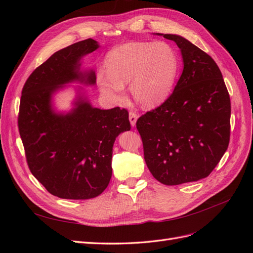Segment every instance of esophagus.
I'll use <instances>...</instances> for the list:
<instances>
[{"instance_id": "esophagus-1", "label": "esophagus", "mask_w": 253, "mask_h": 253, "mask_svg": "<svg viewBox=\"0 0 253 253\" xmlns=\"http://www.w3.org/2000/svg\"><path fill=\"white\" fill-rule=\"evenodd\" d=\"M137 118H138V115H137L135 112H129L128 119H129V122H131V126H135Z\"/></svg>"}]
</instances>
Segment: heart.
<instances>
[{"instance_id":"obj_1","label":"heart","mask_w":253,"mask_h":253,"mask_svg":"<svg viewBox=\"0 0 253 253\" xmlns=\"http://www.w3.org/2000/svg\"><path fill=\"white\" fill-rule=\"evenodd\" d=\"M105 66L108 72H97V83L104 95L122 101L125 84L131 83L136 101L152 108L171 94L179 71V57L166 42H129L111 49Z\"/></svg>"}]
</instances>
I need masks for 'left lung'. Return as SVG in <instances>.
Instances as JSON below:
<instances>
[{
    "instance_id": "left-lung-1",
    "label": "left lung",
    "mask_w": 253,
    "mask_h": 253,
    "mask_svg": "<svg viewBox=\"0 0 253 253\" xmlns=\"http://www.w3.org/2000/svg\"><path fill=\"white\" fill-rule=\"evenodd\" d=\"M183 70L171 96L136 122L150 172L167 186L209 176L230 140V97L217 64L177 35Z\"/></svg>"
}]
</instances>
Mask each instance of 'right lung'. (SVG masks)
Instances as JSON below:
<instances>
[{
    "instance_id": "add662e5",
    "label": "right lung",
    "mask_w": 253,
    "mask_h": 253,
    "mask_svg": "<svg viewBox=\"0 0 253 253\" xmlns=\"http://www.w3.org/2000/svg\"><path fill=\"white\" fill-rule=\"evenodd\" d=\"M99 47L86 39L60 49L29 76L22 89L18 126L30 172L52 195L89 200L112 177L116 137L131 129L128 112L93 108L79 94L66 114L52 109V95L65 84L96 83L93 70L80 71L83 56Z\"/></svg>"
}]
</instances>
